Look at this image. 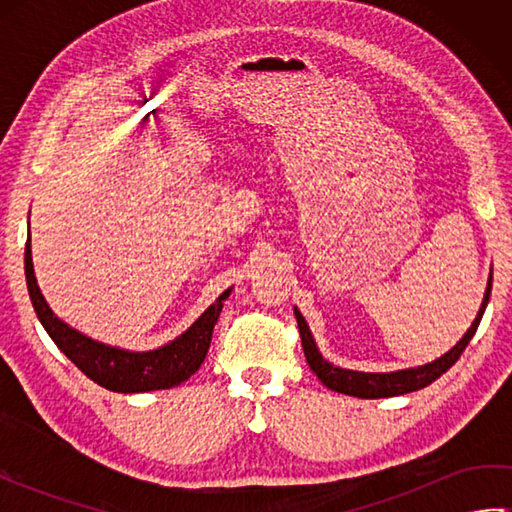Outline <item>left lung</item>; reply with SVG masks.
<instances>
[{
    "label": "left lung",
    "instance_id": "8db88e82",
    "mask_svg": "<svg viewBox=\"0 0 512 512\" xmlns=\"http://www.w3.org/2000/svg\"><path fill=\"white\" fill-rule=\"evenodd\" d=\"M491 288H493V273H491V277H488V286H486L482 308H480V312H477V317L469 328V332L462 336L460 343L455 345L453 350H449L447 354L440 356L438 361H433V363L411 367V369H400V372H389V374L352 372V369L334 367L332 363L325 361V358L319 354L317 343H314V339H312L306 319H303L301 312L295 308L303 354H306V361H308L310 369L314 374H317L321 383L325 387H330L332 391H339V394L356 396V398H389V396L409 394V391H418L422 387L431 385L433 380H438L462 356V352L466 350V345H469V341L473 339V334L477 332V325H480V321H482V314L488 306V297H491Z\"/></svg>",
    "mask_w": 512,
    "mask_h": 512
}]
</instances>
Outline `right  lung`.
<instances>
[{
    "label": "right lung",
    "mask_w": 512,
    "mask_h": 512,
    "mask_svg": "<svg viewBox=\"0 0 512 512\" xmlns=\"http://www.w3.org/2000/svg\"><path fill=\"white\" fill-rule=\"evenodd\" d=\"M26 281L32 306H35L37 317L50 334V339L96 385L118 391V394L169 389L184 383L189 376L198 372L206 352H209L217 317H220L224 301L231 295V290H224L213 306L204 310L202 317L169 345L151 352H127L96 343L54 317V312L37 286L35 270H32L30 237L26 242Z\"/></svg>",
    "instance_id": "add662e5"
}]
</instances>
